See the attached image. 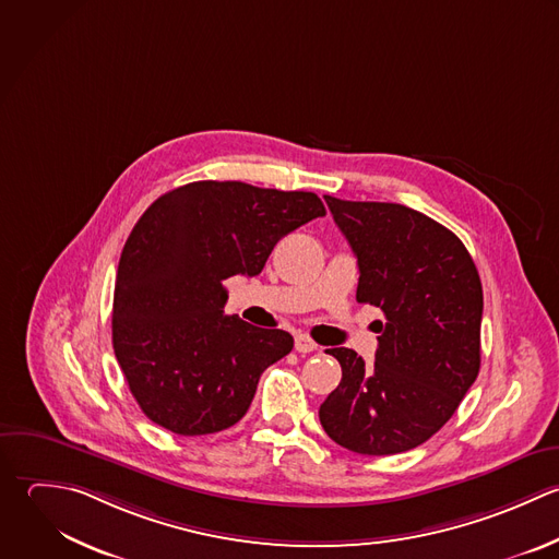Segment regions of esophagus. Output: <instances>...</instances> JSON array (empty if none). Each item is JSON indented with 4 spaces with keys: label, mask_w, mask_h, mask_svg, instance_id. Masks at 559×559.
Wrapping results in <instances>:
<instances>
[{
    "label": "esophagus",
    "mask_w": 559,
    "mask_h": 559,
    "mask_svg": "<svg viewBox=\"0 0 559 559\" xmlns=\"http://www.w3.org/2000/svg\"><path fill=\"white\" fill-rule=\"evenodd\" d=\"M296 350H298V353H302V355H307V353L318 350V344H316L309 335L300 333V335H296Z\"/></svg>",
    "instance_id": "obj_1"
}]
</instances>
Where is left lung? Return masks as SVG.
Here are the masks:
<instances>
[{
  "mask_svg": "<svg viewBox=\"0 0 559 559\" xmlns=\"http://www.w3.org/2000/svg\"><path fill=\"white\" fill-rule=\"evenodd\" d=\"M357 265V300L379 307V350L366 364L331 348L342 366L320 423L359 455H396L438 433L481 366L484 289L455 233L409 206L324 195Z\"/></svg>",
  "mask_w": 559,
  "mask_h": 559,
  "instance_id": "left-lung-1",
  "label": "left lung"
}]
</instances>
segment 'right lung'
<instances>
[{"mask_svg":"<svg viewBox=\"0 0 559 559\" xmlns=\"http://www.w3.org/2000/svg\"><path fill=\"white\" fill-rule=\"evenodd\" d=\"M322 215L311 191L200 180L139 217L117 267L112 348L152 423L206 436L246 416L263 370L294 337L224 316V281L261 274L278 239Z\"/></svg>","mask_w":559,"mask_h":559,"instance_id":"add662e5","label":"right lung"}]
</instances>
